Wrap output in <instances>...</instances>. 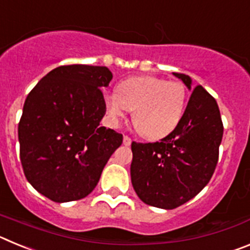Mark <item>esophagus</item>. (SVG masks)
<instances>
[{"label": "esophagus", "mask_w": 250, "mask_h": 250, "mask_svg": "<svg viewBox=\"0 0 250 250\" xmlns=\"http://www.w3.org/2000/svg\"><path fill=\"white\" fill-rule=\"evenodd\" d=\"M130 144H131V139H130L127 135L124 136V145H126V146H129Z\"/></svg>", "instance_id": "obj_1"}]
</instances>
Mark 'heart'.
Wrapping results in <instances>:
<instances>
[{
    "instance_id": "1",
    "label": "heart",
    "mask_w": 250,
    "mask_h": 250,
    "mask_svg": "<svg viewBox=\"0 0 250 250\" xmlns=\"http://www.w3.org/2000/svg\"><path fill=\"white\" fill-rule=\"evenodd\" d=\"M106 114L119 121L132 111V125L143 138L158 140L169 135L182 121L187 89L180 81L152 76L130 77L118 85L116 94L104 98Z\"/></svg>"
}]
</instances>
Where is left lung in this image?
Instances as JSON below:
<instances>
[{"instance_id":"obj_1","label":"left lung","mask_w":250,"mask_h":250,"mask_svg":"<svg viewBox=\"0 0 250 250\" xmlns=\"http://www.w3.org/2000/svg\"><path fill=\"white\" fill-rule=\"evenodd\" d=\"M174 76L191 90L188 75ZM223 130L215 99L196 86L174 131L156 143L132 141L130 174L139 198L161 209H175L193 199L213 176Z\"/></svg>"}]
</instances>
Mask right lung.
I'll return each mask as SVG.
<instances>
[{
  "instance_id": "add662e5",
  "label": "right lung",
  "mask_w": 250,
  "mask_h": 250,
  "mask_svg": "<svg viewBox=\"0 0 250 250\" xmlns=\"http://www.w3.org/2000/svg\"><path fill=\"white\" fill-rule=\"evenodd\" d=\"M105 66H59L26 98L19 124L20 159L26 179L56 203L89 195L123 135L100 126L106 110Z\"/></svg>"
}]
</instances>
